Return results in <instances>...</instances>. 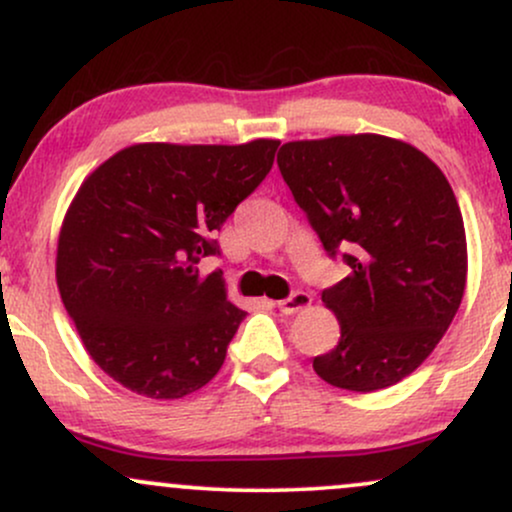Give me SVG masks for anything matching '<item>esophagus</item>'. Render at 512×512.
Here are the masks:
<instances>
[{
    "mask_svg": "<svg viewBox=\"0 0 512 512\" xmlns=\"http://www.w3.org/2000/svg\"><path fill=\"white\" fill-rule=\"evenodd\" d=\"M310 301H313V296H310L308 291H293L289 298L279 301V310L284 315H293V313H298V310L308 308Z\"/></svg>",
    "mask_w": 512,
    "mask_h": 512,
    "instance_id": "34e87169",
    "label": "esophagus"
}]
</instances>
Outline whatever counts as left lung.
<instances>
[{
    "label": "left lung",
    "mask_w": 512,
    "mask_h": 512,
    "mask_svg": "<svg viewBox=\"0 0 512 512\" xmlns=\"http://www.w3.org/2000/svg\"><path fill=\"white\" fill-rule=\"evenodd\" d=\"M281 178L349 276L322 291L342 337L313 358L325 383L383 390L436 349L462 303L467 238L450 182L414 146L380 134L289 142Z\"/></svg>",
    "instance_id": "1"
}]
</instances>
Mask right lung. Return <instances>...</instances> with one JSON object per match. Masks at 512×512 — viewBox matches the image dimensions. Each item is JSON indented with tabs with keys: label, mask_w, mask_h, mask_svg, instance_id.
Returning a JSON list of instances; mask_svg holds the SVG:
<instances>
[{
	"label": "right lung",
	"mask_w": 512,
	"mask_h": 512,
	"mask_svg": "<svg viewBox=\"0 0 512 512\" xmlns=\"http://www.w3.org/2000/svg\"><path fill=\"white\" fill-rule=\"evenodd\" d=\"M279 142L137 144L88 175L64 216L57 286L93 361L127 390L178 399L219 373L245 310L214 236L272 170Z\"/></svg>",
	"instance_id": "right-lung-1"
}]
</instances>
